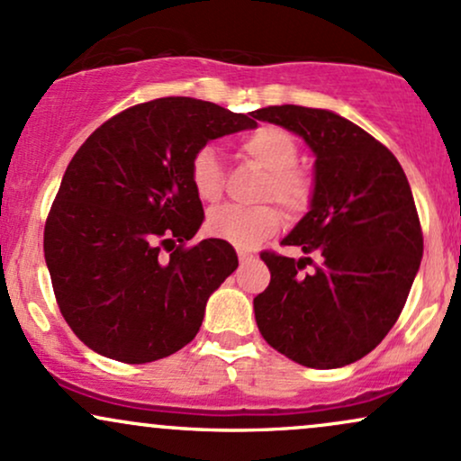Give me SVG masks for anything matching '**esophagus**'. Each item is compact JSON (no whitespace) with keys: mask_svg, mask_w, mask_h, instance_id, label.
Instances as JSON below:
<instances>
[{"mask_svg":"<svg viewBox=\"0 0 461 461\" xmlns=\"http://www.w3.org/2000/svg\"><path fill=\"white\" fill-rule=\"evenodd\" d=\"M238 260H240V264H249V262H253L256 260V256H253V253H249V251H238Z\"/></svg>","mask_w":461,"mask_h":461,"instance_id":"1","label":"esophagus"}]
</instances>
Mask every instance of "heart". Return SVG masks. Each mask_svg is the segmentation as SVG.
Returning a JSON list of instances; mask_svg holds the SVG:
<instances>
[{"label":"heart","instance_id":"heart-1","mask_svg":"<svg viewBox=\"0 0 461 461\" xmlns=\"http://www.w3.org/2000/svg\"><path fill=\"white\" fill-rule=\"evenodd\" d=\"M242 158L258 164L267 173L260 199H277L293 212L310 203L312 184L303 173L294 168L299 158L297 140L290 131L275 125H264L249 131L238 145ZM190 184L201 201H219L223 194V167L214 147L203 145L190 158ZM282 225V212L271 203L256 208L221 205L208 214L205 230L212 238L240 249H253L273 236Z\"/></svg>","mask_w":461,"mask_h":461}]
</instances>
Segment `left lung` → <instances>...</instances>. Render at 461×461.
<instances>
[{"label": "left lung", "mask_w": 461, "mask_h": 461, "mask_svg": "<svg viewBox=\"0 0 461 461\" xmlns=\"http://www.w3.org/2000/svg\"><path fill=\"white\" fill-rule=\"evenodd\" d=\"M253 119L301 136L316 158L308 214L282 240L303 258L262 253L271 284L253 299L258 330L301 366H347L393 330L420 267L411 188L382 142L331 110L268 105Z\"/></svg>", "instance_id": "obj_1"}]
</instances>
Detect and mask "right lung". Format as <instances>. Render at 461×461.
<instances>
[{
    "label": "right lung",
    "instance_id": "obj_1",
    "mask_svg": "<svg viewBox=\"0 0 461 461\" xmlns=\"http://www.w3.org/2000/svg\"><path fill=\"white\" fill-rule=\"evenodd\" d=\"M249 116L201 99H153L105 121L68 162L45 223V262L58 308L95 353L147 364L197 336L238 256L219 238L184 247L203 223L190 158L258 128ZM168 241L180 247L162 258Z\"/></svg>",
    "mask_w": 461,
    "mask_h": 461
}]
</instances>
